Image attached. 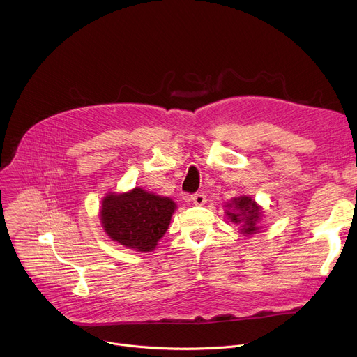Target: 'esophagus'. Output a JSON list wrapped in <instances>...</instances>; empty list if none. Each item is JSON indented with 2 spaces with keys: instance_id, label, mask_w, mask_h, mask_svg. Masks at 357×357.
<instances>
[{
  "instance_id": "34e87169",
  "label": "esophagus",
  "mask_w": 357,
  "mask_h": 357,
  "mask_svg": "<svg viewBox=\"0 0 357 357\" xmlns=\"http://www.w3.org/2000/svg\"><path fill=\"white\" fill-rule=\"evenodd\" d=\"M190 200L193 202V205L202 206V205H205V203H206V196L203 193H195V195H192Z\"/></svg>"
}]
</instances>
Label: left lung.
Instances as JSON below:
<instances>
[{
	"label": "left lung",
	"instance_id": "left-lung-1",
	"mask_svg": "<svg viewBox=\"0 0 357 357\" xmlns=\"http://www.w3.org/2000/svg\"><path fill=\"white\" fill-rule=\"evenodd\" d=\"M226 216L231 223L240 226V233L244 236H251L257 233L261 227L259 226L263 218V208L251 196L243 195L233 197L225 205Z\"/></svg>",
	"mask_w": 357,
	"mask_h": 357
}]
</instances>
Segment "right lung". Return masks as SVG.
Listing matches in <instances>:
<instances>
[{"label": "right lung", "mask_w": 357, "mask_h": 357, "mask_svg": "<svg viewBox=\"0 0 357 357\" xmlns=\"http://www.w3.org/2000/svg\"><path fill=\"white\" fill-rule=\"evenodd\" d=\"M175 209L171 197L134 188L123 193H107L101 200L98 219L112 240L149 252L167 233Z\"/></svg>", "instance_id": "1"}]
</instances>
